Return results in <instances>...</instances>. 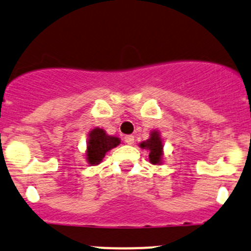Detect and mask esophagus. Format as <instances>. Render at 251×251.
I'll return each mask as SVG.
<instances>
[{
  "label": "esophagus",
  "instance_id": "34e87169",
  "mask_svg": "<svg viewBox=\"0 0 251 251\" xmlns=\"http://www.w3.org/2000/svg\"><path fill=\"white\" fill-rule=\"evenodd\" d=\"M134 140H135V139H134V135H126L125 136V141L128 145H133Z\"/></svg>",
  "mask_w": 251,
  "mask_h": 251
}]
</instances>
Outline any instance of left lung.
<instances>
[{"label":"left lung","instance_id":"obj_1","mask_svg":"<svg viewBox=\"0 0 251 251\" xmlns=\"http://www.w3.org/2000/svg\"><path fill=\"white\" fill-rule=\"evenodd\" d=\"M141 149H146L150 151L149 158L152 164H161L162 156H163V144H162L161 135L158 131L153 130L150 134V139L140 144Z\"/></svg>","mask_w":251,"mask_h":251}]
</instances>
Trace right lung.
I'll list each match as a JSON object with an SVG mask.
<instances>
[{
    "instance_id": "right-lung-1",
    "label": "right lung",
    "mask_w": 251,
    "mask_h": 251,
    "mask_svg": "<svg viewBox=\"0 0 251 251\" xmlns=\"http://www.w3.org/2000/svg\"><path fill=\"white\" fill-rule=\"evenodd\" d=\"M121 144V140L116 136L107 135L104 129L95 128L89 133L87 143V162L97 165L102 161L106 152Z\"/></svg>"
}]
</instances>
